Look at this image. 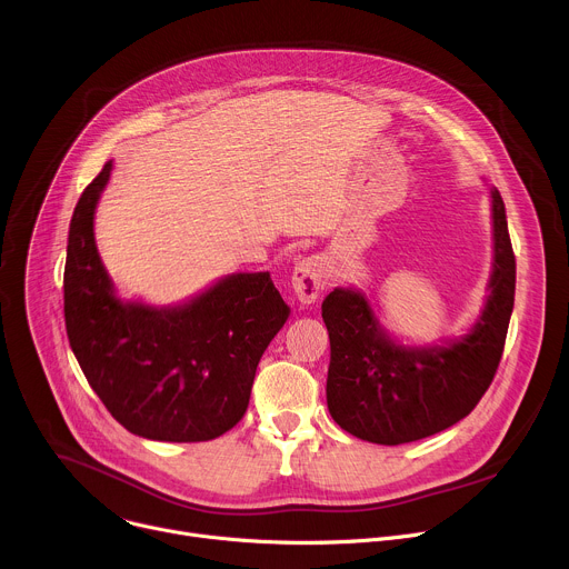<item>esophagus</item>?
<instances>
[{
  "mask_svg": "<svg viewBox=\"0 0 569 569\" xmlns=\"http://www.w3.org/2000/svg\"><path fill=\"white\" fill-rule=\"evenodd\" d=\"M323 261L321 257H303L292 270V290L301 303H312L323 290Z\"/></svg>",
  "mask_w": 569,
  "mask_h": 569,
  "instance_id": "esophagus-1",
  "label": "esophagus"
}]
</instances>
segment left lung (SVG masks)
<instances>
[{
  "mask_svg": "<svg viewBox=\"0 0 569 569\" xmlns=\"http://www.w3.org/2000/svg\"><path fill=\"white\" fill-rule=\"evenodd\" d=\"M493 198L496 263L491 297L459 342L437 349L393 345L360 292L336 288L321 303L331 338L327 402L333 421L349 435L400 446L432 437L463 417L491 387L507 342L516 295V257L507 211Z\"/></svg>",
  "mask_w": 569,
  "mask_h": 569,
  "instance_id": "1",
  "label": "left lung"
}]
</instances>
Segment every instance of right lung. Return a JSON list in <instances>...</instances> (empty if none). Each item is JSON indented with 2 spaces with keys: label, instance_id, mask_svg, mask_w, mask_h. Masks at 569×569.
Wrapping results in <instances>:
<instances>
[{
  "label": "right lung",
  "instance_id": "right-lung-1",
  "mask_svg": "<svg viewBox=\"0 0 569 569\" xmlns=\"http://www.w3.org/2000/svg\"><path fill=\"white\" fill-rule=\"evenodd\" d=\"M112 161L80 196L67 242L64 327L108 412L154 441H209L250 405L259 360L290 308L270 272L233 274L187 306L121 303L94 246V209Z\"/></svg>",
  "mask_w": 569,
  "mask_h": 569
}]
</instances>
